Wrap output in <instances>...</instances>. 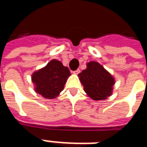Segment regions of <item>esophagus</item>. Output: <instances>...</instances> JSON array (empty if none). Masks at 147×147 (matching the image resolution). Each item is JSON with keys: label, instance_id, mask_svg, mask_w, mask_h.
Masks as SVG:
<instances>
[{"label": "esophagus", "instance_id": "34e87169", "mask_svg": "<svg viewBox=\"0 0 147 147\" xmlns=\"http://www.w3.org/2000/svg\"><path fill=\"white\" fill-rule=\"evenodd\" d=\"M79 72H80V70H79V69H77V70H76V71H73V73L76 74V75L78 74Z\"/></svg>", "mask_w": 147, "mask_h": 147}]
</instances>
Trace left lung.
I'll list each match as a JSON object with an SVG mask.
<instances>
[{
    "mask_svg": "<svg viewBox=\"0 0 147 147\" xmlns=\"http://www.w3.org/2000/svg\"><path fill=\"white\" fill-rule=\"evenodd\" d=\"M85 92L92 99L104 100L111 94L114 79L97 62H90L87 69L78 74Z\"/></svg>",
    "mask_w": 147,
    "mask_h": 147,
    "instance_id": "1",
    "label": "left lung"
}]
</instances>
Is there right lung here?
Here are the masks:
<instances>
[{
  "instance_id": "add662e5",
  "label": "right lung",
  "mask_w": 147,
  "mask_h": 147,
  "mask_svg": "<svg viewBox=\"0 0 147 147\" xmlns=\"http://www.w3.org/2000/svg\"><path fill=\"white\" fill-rule=\"evenodd\" d=\"M70 75L67 67L63 66L59 61L53 59L43 69L34 72L32 81L36 85L35 90L38 94L48 99H53L63 90Z\"/></svg>"
}]
</instances>
